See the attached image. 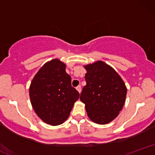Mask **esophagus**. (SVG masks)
<instances>
[{
  "label": "esophagus",
  "mask_w": 155,
  "mask_h": 155,
  "mask_svg": "<svg viewBox=\"0 0 155 155\" xmlns=\"http://www.w3.org/2000/svg\"><path fill=\"white\" fill-rule=\"evenodd\" d=\"M76 90H77V91L79 92V93H81V86H80V85H79V86H78L77 87H76Z\"/></svg>",
  "instance_id": "esophagus-1"
}]
</instances>
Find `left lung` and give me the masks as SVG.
Wrapping results in <instances>:
<instances>
[{"instance_id": "obj_1", "label": "left lung", "mask_w": 155, "mask_h": 155, "mask_svg": "<svg viewBox=\"0 0 155 155\" xmlns=\"http://www.w3.org/2000/svg\"><path fill=\"white\" fill-rule=\"evenodd\" d=\"M87 70L80 100L85 104L89 118L99 124L111 122L125 102L127 87L113 68L103 61L84 65Z\"/></svg>"}]
</instances>
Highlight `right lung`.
Listing matches in <instances>:
<instances>
[{"mask_svg": "<svg viewBox=\"0 0 155 155\" xmlns=\"http://www.w3.org/2000/svg\"><path fill=\"white\" fill-rule=\"evenodd\" d=\"M65 63L58 59L46 63L32 80L30 98L38 117L51 125H59L69 117L79 93L71 86Z\"/></svg>", "mask_w": 155, "mask_h": 155, "instance_id": "1", "label": "right lung"}]
</instances>
